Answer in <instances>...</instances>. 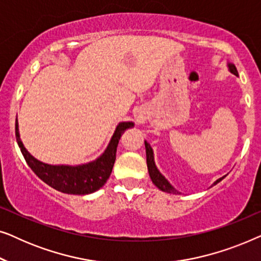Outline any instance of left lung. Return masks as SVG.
<instances>
[{"instance_id":"left-lung-1","label":"left lung","mask_w":261,"mask_h":261,"mask_svg":"<svg viewBox=\"0 0 261 261\" xmlns=\"http://www.w3.org/2000/svg\"><path fill=\"white\" fill-rule=\"evenodd\" d=\"M228 69H229L230 72L235 74V76H239L238 70H237V67H235L234 64L228 63ZM145 147H146V160H147L148 173H149V177H151V179L153 181V184H154L156 188L160 189V190L164 191V192H169V194H180V192H178L176 189H174L172 185L169 183V180H167L166 178L159 172V170L156 169L155 163H154V155H153V149L151 147V145H149L147 141H145ZM224 177H226V176H224ZM224 177L220 178V179H217L213 185H216L217 183H219V181L222 180Z\"/></svg>"}]
</instances>
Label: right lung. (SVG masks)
I'll list each match as a JSON object with an SVG mask.
<instances>
[{"label": "right lung", "mask_w": 261, "mask_h": 261, "mask_svg": "<svg viewBox=\"0 0 261 261\" xmlns=\"http://www.w3.org/2000/svg\"><path fill=\"white\" fill-rule=\"evenodd\" d=\"M132 127H134L133 122H120L102 155L94 162L77 166L48 165L31 155L20 139L17 119L15 121V137L28 166L42 181L64 194L88 195L97 191L107 183L115 163L116 148L121 135Z\"/></svg>", "instance_id": "right-lung-1"}]
</instances>
